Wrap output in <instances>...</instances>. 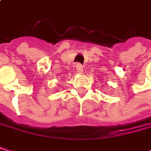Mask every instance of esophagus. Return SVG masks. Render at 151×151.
I'll list each match as a JSON object with an SVG mask.
<instances>
[{
	"mask_svg": "<svg viewBox=\"0 0 151 151\" xmlns=\"http://www.w3.org/2000/svg\"><path fill=\"white\" fill-rule=\"evenodd\" d=\"M76 69H77L78 73H83V66H82V65L77 64L76 65Z\"/></svg>",
	"mask_w": 151,
	"mask_h": 151,
	"instance_id": "1",
	"label": "esophagus"
}]
</instances>
